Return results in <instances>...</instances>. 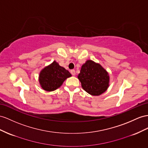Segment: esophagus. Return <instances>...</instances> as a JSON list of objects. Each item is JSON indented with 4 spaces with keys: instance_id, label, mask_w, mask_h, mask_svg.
Listing matches in <instances>:
<instances>
[{
    "instance_id": "esophagus-1",
    "label": "esophagus",
    "mask_w": 148,
    "mask_h": 148,
    "mask_svg": "<svg viewBox=\"0 0 148 148\" xmlns=\"http://www.w3.org/2000/svg\"><path fill=\"white\" fill-rule=\"evenodd\" d=\"M71 73L72 74V75H75V70H74V69L71 70Z\"/></svg>"
}]
</instances>
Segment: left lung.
<instances>
[{
    "label": "left lung",
    "instance_id": "8db88e82",
    "mask_svg": "<svg viewBox=\"0 0 148 148\" xmlns=\"http://www.w3.org/2000/svg\"><path fill=\"white\" fill-rule=\"evenodd\" d=\"M77 77L83 89L92 96L101 95L109 86V76L106 71L100 64L90 60L82 66Z\"/></svg>",
    "mask_w": 148,
    "mask_h": 148
}]
</instances>
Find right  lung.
Returning a JSON list of instances; mask_svg holds the SVG:
<instances>
[{"instance_id":"add662e5","label":"right lung","mask_w":148,"mask_h":148,"mask_svg":"<svg viewBox=\"0 0 148 148\" xmlns=\"http://www.w3.org/2000/svg\"><path fill=\"white\" fill-rule=\"evenodd\" d=\"M71 76L69 71L54 61L42 70L39 75V82L43 89L52 91L59 88L63 82Z\"/></svg>"}]
</instances>
